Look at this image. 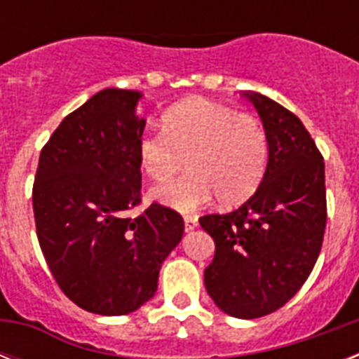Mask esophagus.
Instances as JSON below:
<instances>
[{
    "instance_id": "34e87169",
    "label": "esophagus",
    "mask_w": 359,
    "mask_h": 359,
    "mask_svg": "<svg viewBox=\"0 0 359 359\" xmlns=\"http://www.w3.org/2000/svg\"><path fill=\"white\" fill-rule=\"evenodd\" d=\"M197 227V218L196 216H184V231L186 233H190Z\"/></svg>"
}]
</instances>
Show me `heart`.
<instances>
[{
	"label": "heart",
	"instance_id": "b5f03b06",
	"mask_svg": "<svg viewBox=\"0 0 359 359\" xmlns=\"http://www.w3.org/2000/svg\"><path fill=\"white\" fill-rule=\"evenodd\" d=\"M270 141L257 115L235 111L207 98H188L162 117V132H147L137 143L141 169L165 182L184 165L180 179L154 188L165 207L191 212L212 196L222 205H238L259 188L266 173Z\"/></svg>",
	"mask_w": 359,
	"mask_h": 359
}]
</instances>
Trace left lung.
Wrapping results in <instances>:
<instances>
[{"label": "left lung", "instance_id": "8db88e82", "mask_svg": "<svg viewBox=\"0 0 359 359\" xmlns=\"http://www.w3.org/2000/svg\"><path fill=\"white\" fill-rule=\"evenodd\" d=\"M268 132L270 156L257 191L229 214L199 224L216 251L205 270L214 304L236 318L283 307L309 278L326 229L324 158L292 111L261 93H244Z\"/></svg>", "mask_w": 359, "mask_h": 359}]
</instances>
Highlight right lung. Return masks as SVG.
Listing matches in <instances>:
<instances>
[{
	"mask_svg": "<svg viewBox=\"0 0 359 359\" xmlns=\"http://www.w3.org/2000/svg\"><path fill=\"white\" fill-rule=\"evenodd\" d=\"M141 93L104 89L67 115L42 147L33 212L39 244L65 294L86 311L126 315L154 296L184 233L173 208L141 203Z\"/></svg>",
	"mask_w": 359,
	"mask_h": 359,
	"instance_id": "add662e5",
	"label": "right lung"
}]
</instances>
